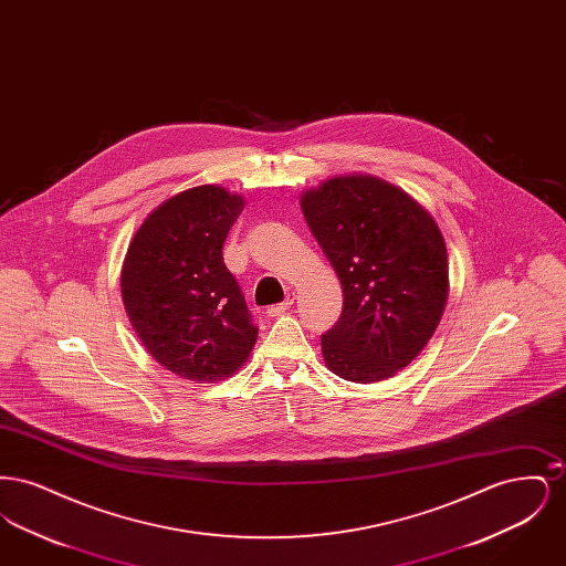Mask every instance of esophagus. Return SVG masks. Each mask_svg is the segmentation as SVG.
Returning a JSON list of instances; mask_svg holds the SVG:
<instances>
[{
  "instance_id": "1",
  "label": "esophagus",
  "mask_w": 566,
  "mask_h": 566,
  "mask_svg": "<svg viewBox=\"0 0 566 566\" xmlns=\"http://www.w3.org/2000/svg\"><path fill=\"white\" fill-rule=\"evenodd\" d=\"M293 303H295V293H289L282 303L271 305L270 310H268V314H270V316H280V314H284Z\"/></svg>"
}]
</instances>
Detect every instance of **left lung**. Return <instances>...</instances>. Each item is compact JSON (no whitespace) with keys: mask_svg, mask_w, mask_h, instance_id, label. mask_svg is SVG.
<instances>
[{"mask_svg":"<svg viewBox=\"0 0 566 566\" xmlns=\"http://www.w3.org/2000/svg\"><path fill=\"white\" fill-rule=\"evenodd\" d=\"M301 210L344 289L342 318L323 335L328 371L356 384L395 376L424 350L450 295L434 218L369 174L303 190Z\"/></svg>","mask_w":566,"mask_h":566,"instance_id":"obj_1","label":"left lung"}]
</instances>
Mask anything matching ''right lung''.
Segmentation results:
<instances>
[{
  "mask_svg": "<svg viewBox=\"0 0 566 566\" xmlns=\"http://www.w3.org/2000/svg\"><path fill=\"white\" fill-rule=\"evenodd\" d=\"M240 192L182 190L144 218L120 270V295L139 342L167 371L214 384L242 369L259 328L222 243L242 214Z\"/></svg>",
  "mask_w": 566,
  "mask_h": 566,
  "instance_id": "add662e5",
  "label": "right lung"
}]
</instances>
